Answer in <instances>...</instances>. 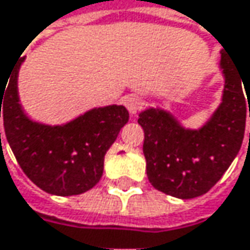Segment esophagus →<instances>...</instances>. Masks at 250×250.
<instances>
[{"instance_id": "obj_1", "label": "esophagus", "mask_w": 250, "mask_h": 250, "mask_svg": "<svg viewBox=\"0 0 250 250\" xmlns=\"http://www.w3.org/2000/svg\"><path fill=\"white\" fill-rule=\"evenodd\" d=\"M125 108L128 110L130 114H137L142 108H143V100L136 96V94H131V96H127L125 99Z\"/></svg>"}]
</instances>
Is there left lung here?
<instances>
[{
    "label": "left lung",
    "instance_id": "8db88e82",
    "mask_svg": "<svg viewBox=\"0 0 250 250\" xmlns=\"http://www.w3.org/2000/svg\"><path fill=\"white\" fill-rule=\"evenodd\" d=\"M220 67L225 74L222 104L200 130L183 128L163 110L140 113L137 122L145 130L146 171L154 189L179 199L202 196L220 180L239 153L248 114L250 117V74H243L223 51Z\"/></svg>",
    "mask_w": 250,
    "mask_h": 250
}]
</instances>
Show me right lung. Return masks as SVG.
Returning <instances> with one entry per match:
<instances>
[{
  "label": "right lung",
  "instance_id": "add662e5",
  "mask_svg": "<svg viewBox=\"0 0 250 250\" xmlns=\"http://www.w3.org/2000/svg\"><path fill=\"white\" fill-rule=\"evenodd\" d=\"M0 87V117L12 153L22 171L41 190L73 196L90 190L103 174L104 154L128 122L123 105L94 108L64 125L31 122L21 110L17 93L18 68ZM1 142V133H0Z\"/></svg>",
  "mask_w": 250,
  "mask_h": 250
}]
</instances>
